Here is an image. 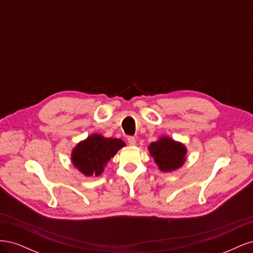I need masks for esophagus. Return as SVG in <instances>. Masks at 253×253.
Listing matches in <instances>:
<instances>
[{
    "instance_id": "obj_1",
    "label": "esophagus",
    "mask_w": 253,
    "mask_h": 253,
    "mask_svg": "<svg viewBox=\"0 0 253 253\" xmlns=\"http://www.w3.org/2000/svg\"><path fill=\"white\" fill-rule=\"evenodd\" d=\"M127 142H128V144H129V145H135V144H136V139H135V137H133V136H128V137H127Z\"/></svg>"
}]
</instances>
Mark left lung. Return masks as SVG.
<instances>
[{
    "label": "left lung",
    "mask_w": 253,
    "mask_h": 253,
    "mask_svg": "<svg viewBox=\"0 0 253 253\" xmlns=\"http://www.w3.org/2000/svg\"><path fill=\"white\" fill-rule=\"evenodd\" d=\"M148 150L158 169L163 172L177 170L186 162L187 148L185 144L168 136L159 137L158 140L149 145Z\"/></svg>",
    "instance_id": "1"
}]
</instances>
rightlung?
<instances>
[{
  "label": "right lung",
  "instance_id": "1",
  "mask_svg": "<svg viewBox=\"0 0 253 253\" xmlns=\"http://www.w3.org/2000/svg\"><path fill=\"white\" fill-rule=\"evenodd\" d=\"M126 147L118 138H106L101 134H91L80 141L72 151V164L83 175L99 176L116 153Z\"/></svg>",
  "mask_w": 253,
  "mask_h": 253
}]
</instances>
